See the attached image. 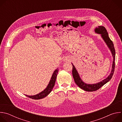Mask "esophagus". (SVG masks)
Wrapping results in <instances>:
<instances>
[{
  "label": "esophagus",
  "instance_id": "1",
  "mask_svg": "<svg viewBox=\"0 0 122 122\" xmlns=\"http://www.w3.org/2000/svg\"><path fill=\"white\" fill-rule=\"evenodd\" d=\"M66 61H67V60H66Z\"/></svg>",
  "mask_w": 122,
  "mask_h": 122
}]
</instances>
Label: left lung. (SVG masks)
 I'll return each instance as SVG.
<instances>
[{
	"instance_id": "1",
	"label": "left lung",
	"mask_w": 122,
	"mask_h": 122,
	"mask_svg": "<svg viewBox=\"0 0 122 122\" xmlns=\"http://www.w3.org/2000/svg\"><path fill=\"white\" fill-rule=\"evenodd\" d=\"M95 31L96 33L100 34L101 36L106 43L107 45L110 49L111 53L112 54V56L113 57V63L112 65V71L109 75V76L106 78L105 79L103 80L100 82H99L95 84H86L84 83L82 80L81 79L80 75L77 71L76 69L74 66L72 65V75L74 78V81L76 84L79 87L84 91H88V92H93L95 91L100 88H101L102 86L106 84L107 82L109 81L112 79L113 74L114 71V68H115V51L114 47V45L112 41L110 39L108 32L105 28L103 26H98L97 27H96L95 29Z\"/></svg>"
}]
</instances>
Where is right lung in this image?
I'll return each mask as SVG.
<instances>
[{
	"label": "right lung",
	"mask_w": 122,
	"mask_h": 122,
	"mask_svg": "<svg viewBox=\"0 0 122 122\" xmlns=\"http://www.w3.org/2000/svg\"><path fill=\"white\" fill-rule=\"evenodd\" d=\"M58 71H59L58 68L56 69L55 71L53 74V75H52L51 77V79L50 81V82L48 86H47V87L45 88V89H44V90H43L40 93L34 96H27V95H25V96L29 98H31L34 99H40L46 97V96H47L51 93V91L52 89H53L54 87V86H55Z\"/></svg>",
	"instance_id": "obj_1"
}]
</instances>
